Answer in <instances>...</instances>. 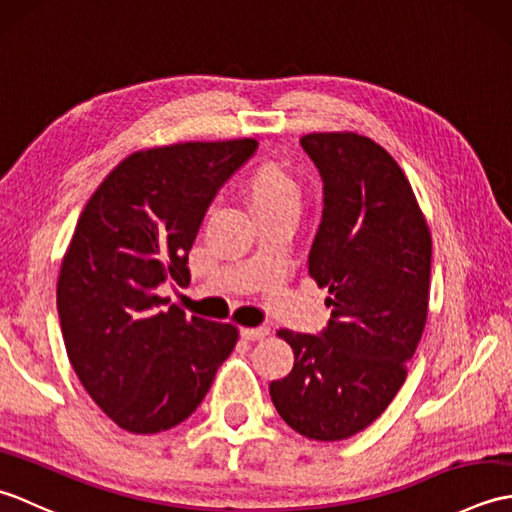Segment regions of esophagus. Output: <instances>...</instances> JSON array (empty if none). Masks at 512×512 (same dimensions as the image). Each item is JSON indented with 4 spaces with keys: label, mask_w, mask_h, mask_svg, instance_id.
<instances>
[{
    "label": "esophagus",
    "mask_w": 512,
    "mask_h": 512,
    "mask_svg": "<svg viewBox=\"0 0 512 512\" xmlns=\"http://www.w3.org/2000/svg\"><path fill=\"white\" fill-rule=\"evenodd\" d=\"M268 328H242L239 330V334H242V339H246V341H259V339H264V336H268Z\"/></svg>",
    "instance_id": "1"
}]
</instances>
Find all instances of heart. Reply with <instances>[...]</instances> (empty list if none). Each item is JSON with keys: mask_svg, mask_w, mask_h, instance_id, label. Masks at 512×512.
<instances>
[{"mask_svg": "<svg viewBox=\"0 0 512 512\" xmlns=\"http://www.w3.org/2000/svg\"><path fill=\"white\" fill-rule=\"evenodd\" d=\"M248 193L253 200L255 211H270V209H295L301 206V189L290 171L284 167L259 165L248 178Z\"/></svg>", "mask_w": 512, "mask_h": 512, "instance_id": "heart-1", "label": "heart"}]
</instances>
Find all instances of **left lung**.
I'll use <instances>...</instances> for the list:
<instances>
[{"mask_svg":"<svg viewBox=\"0 0 512 512\" xmlns=\"http://www.w3.org/2000/svg\"><path fill=\"white\" fill-rule=\"evenodd\" d=\"M323 180V217L308 273L328 288L321 334L279 330L295 365L270 383L288 427L321 442L369 427L407 378L427 323L431 233L398 162L372 138H301Z\"/></svg>","mask_w":512,"mask_h":512,"instance_id":"1","label":"left lung"}]
</instances>
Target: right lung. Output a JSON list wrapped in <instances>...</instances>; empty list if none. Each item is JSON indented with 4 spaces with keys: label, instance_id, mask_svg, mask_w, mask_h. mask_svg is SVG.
I'll return each instance as SVG.
<instances>
[{
    "label": "right lung",
    "instance_id": "add662e5",
    "mask_svg": "<svg viewBox=\"0 0 512 512\" xmlns=\"http://www.w3.org/2000/svg\"><path fill=\"white\" fill-rule=\"evenodd\" d=\"M255 149L239 138L134 151L76 222L57 281L63 343L85 391L129 433L187 420L237 343L233 323L187 319L158 288L189 286L204 213Z\"/></svg>",
    "mask_w": 512,
    "mask_h": 512
}]
</instances>
